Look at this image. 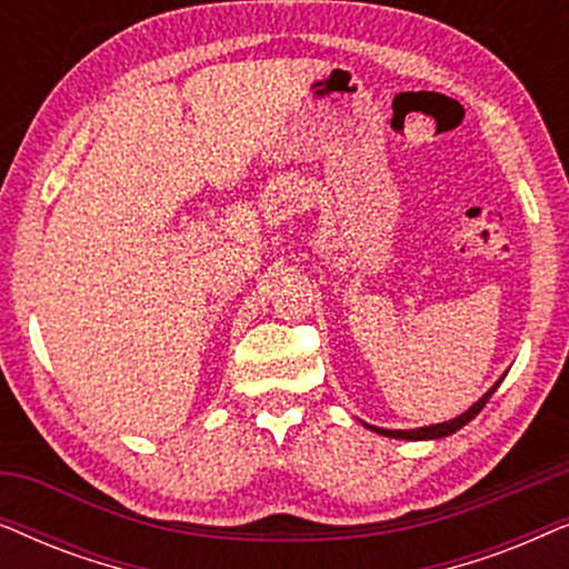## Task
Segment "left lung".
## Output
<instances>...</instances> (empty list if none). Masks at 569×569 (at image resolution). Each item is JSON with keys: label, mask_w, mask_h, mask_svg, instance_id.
<instances>
[{"label": "left lung", "mask_w": 569, "mask_h": 569, "mask_svg": "<svg viewBox=\"0 0 569 569\" xmlns=\"http://www.w3.org/2000/svg\"><path fill=\"white\" fill-rule=\"evenodd\" d=\"M500 386V380H497V383L489 388V391L481 396V399L473 403V407L469 409V411H463L461 417H456V419H450V422H442V425H430V427H419V430H383V427H370V430H376V432H380V435H386V438H401V440H435V438H446V435H453L456 430H461V427L466 425V422H471L473 417L479 415L481 409H485V403L489 401V396L495 393V388Z\"/></svg>", "instance_id": "1"}]
</instances>
